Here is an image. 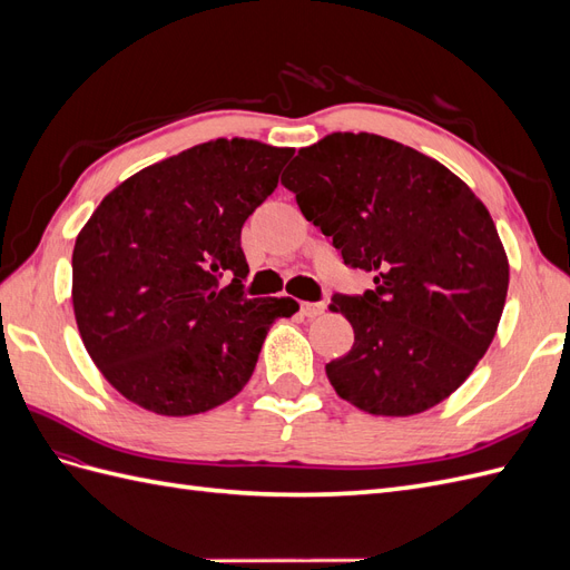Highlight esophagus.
Listing matches in <instances>:
<instances>
[{
	"label": "esophagus",
	"instance_id": "1",
	"mask_svg": "<svg viewBox=\"0 0 570 570\" xmlns=\"http://www.w3.org/2000/svg\"><path fill=\"white\" fill-rule=\"evenodd\" d=\"M299 312L306 318H316V316H321L325 312V302H302Z\"/></svg>",
	"mask_w": 570,
	"mask_h": 570
}]
</instances>
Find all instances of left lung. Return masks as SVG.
<instances>
[{"mask_svg":"<svg viewBox=\"0 0 570 570\" xmlns=\"http://www.w3.org/2000/svg\"><path fill=\"white\" fill-rule=\"evenodd\" d=\"M306 220L373 273L331 312L352 350L325 364L335 392L373 416L406 419L456 392L497 335L509 258L473 189L440 161L373 132H331L283 174Z\"/></svg>","mask_w":570,"mask_h":570,"instance_id":"1","label":"left lung"}]
</instances>
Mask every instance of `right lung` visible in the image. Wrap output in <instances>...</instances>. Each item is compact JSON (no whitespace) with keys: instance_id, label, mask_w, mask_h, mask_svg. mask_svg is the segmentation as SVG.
I'll use <instances>...</instances> for the list:
<instances>
[{"instance_id":"add662e5","label":"right lung","mask_w":570,"mask_h":570,"mask_svg":"<svg viewBox=\"0 0 570 570\" xmlns=\"http://www.w3.org/2000/svg\"><path fill=\"white\" fill-rule=\"evenodd\" d=\"M289 147L218 137L114 187L73 247V314L109 385L159 416H195L243 390L289 297L243 295L239 233ZM223 274H233L228 288Z\"/></svg>"}]
</instances>
